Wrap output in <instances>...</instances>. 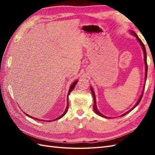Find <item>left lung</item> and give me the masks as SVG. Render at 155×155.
<instances>
[{
	"mask_svg": "<svg viewBox=\"0 0 155 155\" xmlns=\"http://www.w3.org/2000/svg\"><path fill=\"white\" fill-rule=\"evenodd\" d=\"M130 32L131 33V34L133 35L134 37H136V38H137V41L139 42L140 45H141L142 48V50H143V54H144V63H145V81H146L147 74V54H146V50H145V46H144L143 43H142V41L140 39V38L138 37V36L137 35V34H136V33H135L134 31H132V30L130 31ZM145 83L144 84V86H143V91H142V94L140 95V97H139V99H138V101L137 102V104H136L134 105V106L132 108V109H130V110H128L127 112H126L125 113L123 114L122 115L120 116H125V114H127V113H129V112H130L131 110H133V109H134V108H135L136 107H137V106L140 104V101H141L142 98V96H143V91H144V88H145ZM91 92H92V96H93V98H94V106H93V107H94V112H96V114H97V115H99V116H100L103 117V118H109V117H107V116H104V114H102L101 113V112L99 111V110L97 109V105H96V97H95V94H94V90H93V88H92V87H91Z\"/></svg>",
	"mask_w": 155,
	"mask_h": 155,
	"instance_id": "left-lung-1",
	"label": "left lung"
}]
</instances>
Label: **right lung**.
Returning a JSON list of instances; mask_svg holds the SVG:
<instances>
[{"mask_svg":"<svg viewBox=\"0 0 155 155\" xmlns=\"http://www.w3.org/2000/svg\"><path fill=\"white\" fill-rule=\"evenodd\" d=\"M78 80H76V81H75L72 85H71V86H70V89H69V91H68V96H67V107H66V109H65V110H64V112H63V114L61 115V116H60L59 117H58V118H56V119H55L54 120H59V119H60V118H61L63 116H64V115H65V114L67 113V110H68V96H69V94H70V92H71L72 91V90L74 88V87H75V86H76V85L77 84V83H78ZM25 114L26 115V116H29L30 118H34L35 120H39V119H37V118H34V117H32V116H30V115H28V114H26L25 113ZM40 121H44L43 120H41ZM48 121H51V120H48Z\"/></svg>","mask_w":155,"mask_h":155,"instance_id":"right-lung-1","label":"right lung"}]
</instances>
